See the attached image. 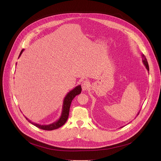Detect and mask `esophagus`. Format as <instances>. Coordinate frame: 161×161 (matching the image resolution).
<instances>
[{
    "instance_id": "34e87169",
    "label": "esophagus",
    "mask_w": 161,
    "mask_h": 161,
    "mask_svg": "<svg viewBox=\"0 0 161 161\" xmlns=\"http://www.w3.org/2000/svg\"><path fill=\"white\" fill-rule=\"evenodd\" d=\"M90 83L87 81H83L82 83H81V88H82V90L83 91H85L86 90H88V88H89V85Z\"/></svg>"
}]
</instances>
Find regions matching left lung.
<instances>
[{"mask_svg":"<svg viewBox=\"0 0 161 161\" xmlns=\"http://www.w3.org/2000/svg\"><path fill=\"white\" fill-rule=\"evenodd\" d=\"M142 60H143V64H144V65H145V67L147 68V69L149 71V66H148V62H147V58H146L145 56L143 54H142ZM139 113H137V115H138Z\"/></svg>","mask_w":161,"mask_h":161,"instance_id":"obj_1","label":"left lung"}]
</instances>
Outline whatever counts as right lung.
Masks as SVG:
<instances>
[{"mask_svg": "<svg viewBox=\"0 0 161 161\" xmlns=\"http://www.w3.org/2000/svg\"><path fill=\"white\" fill-rule=\"evenodd\" d=\"M24 51V50L23 49L18 57V58L21 56V53L23 52ZM81 92V85H78L76 86L75 88H73L72 90H71L69 92H68V94L66 95L64 99L63 102V105H62V113H61V116L59 118L58 120H57L55 122H53L51 124L49 125H40L34 122H32L31 120H30L29 119H27L26 117L25 118L27 119V120L29 121V122L31 123L32 125H35L36 127L42 129V130H52L56 129H58L62 126L67 121L68 117H69V109L71 106V102L73 99L76 97V96L80 94Z\"/></svg>", "mask_w": 161, "mask_h": 161, "instance_id": "1", "label": "right lung"}]
</instances>
